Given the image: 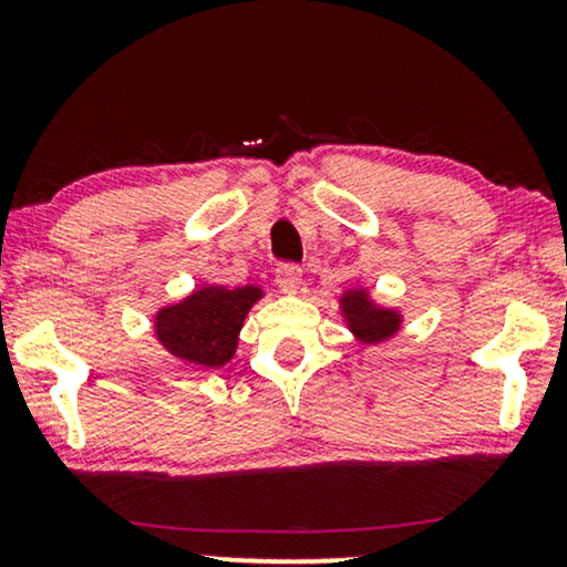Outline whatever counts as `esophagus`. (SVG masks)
<instances>
[{"instance_id": "esophagus-1", "label": "esophagus", "mask_w": 567, "mask_h": 567, "mask_svg": "<svg viewBox=\"0 0 567 567\" xmlns=\"http://www.w3.org/2000/svg\"><path fill=\"white\" fill-rule=\"evenodd\" d=\"M301 269H298L296 264H279L277 266V288L282 292H296L298 288H301Z\"/></svg>"}]
</instances>
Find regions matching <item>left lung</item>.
Wrapping results in <instances>:
<instances>
[{
	"label": "left lung",
	"instance_id": "obj_1",
	"mask_svg": "<svg viewBox=\"0 0 567 567\" xmlns=\"http://www.w3.org/2000/svg\"><path fill=\"white\" fill-rule=\"evenodd\" d=\"M341 309L347 317L349 330L362 343H379L392 338L400 330L402 317L392 309H381L370 301L365 290H349L341 296Z\"/></svg>",
	"mask_w": 567,
	"mask_h": 567
}]
</instances>
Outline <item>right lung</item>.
<instances>
[{
	"mask_svg": "<svg viewBox=\"0 0 567 567\" xmlns=\"http://www.w3.org/2000/svg\"><path fill=\"white\" fill-rule=\"evenodd\" d=\"M261 298V288H220L207 285L181 303L159 309L154 330L157 341L178 360L202 368H220L234 357L239 328L250 306Z\"/></svg>",
	"mask_w": 567,
	"mask_h": 567,
	"instance_id": "add662e5",
	"label": "right lung"
}]
</instances>
